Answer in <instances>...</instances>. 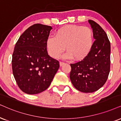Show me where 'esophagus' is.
I'll return each mask as SVG.
<instances>
[{"label":"esophagus","mask_w":121,"mask_h":121,"mask_svg":"<svg viewBox=\"0 0 121 121\" xmlns=\"http://www.w3.org/2000/svg\"><path fill=\"white\" fill-rule=\"evenodd\" d=\"M64 64H65V62H60V66H62V65H64Z\"/></svg>","instance_id":"1"}]
</instances>
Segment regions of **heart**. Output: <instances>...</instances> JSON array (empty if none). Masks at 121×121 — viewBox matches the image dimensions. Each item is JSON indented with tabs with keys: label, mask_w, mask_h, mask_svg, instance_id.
<instances>
[{
	"label": "heart",
	"mask_w": 121,
	"mask_h": 121,
	"mask_svg": "<svg viewBox=\"0 0 121 121\" xmlns=\"http://www.w3.org/2000/svg\"><path fill=\"white\" fill-rule=\"evenodd\" d=\"M94 44L93 30L88 27L72 25L58 30L55 37H48L46 47L49 55L57 59L65 49L63 59L82 60L91 52Z\"/></svg>",
	"instance_id": "heart-1"
}]
</instances>
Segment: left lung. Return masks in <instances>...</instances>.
Masks as SVG:
<instances>
[{"mask_svg": "<svg viewBox=\"0 0 121 121\" xmlns=\"http://www.w3.org/2000/svg\"><path fill=\"white\" fill-rule=\"evenodd\" d=\"M92 28L93 46L86 57L71 64L70 80L76 89L83 93H93L103 86L110 71L111 44L106 33L98 24L88 21Z\"/></svg>", "mask_w": 121, "mask_h": 121, "instance_id": "1", "label": "left lung"}]
</instances>
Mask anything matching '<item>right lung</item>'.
I'll list each match as a JSON object with an SVG mask.
<instances>
[{
  "mask_svg": "<svg viewBox=\"0 0 121 121\" xmlns=\"http://www.w3.org/2000/svg\"><path fill=\"white\" fill-rule=\"evenodd\" d=\"M52 27L35 24L19 37L12 55L13 74L24 93L36 94L47 89L59 69V62L50 57L46 41Z\"/></svg>",
  "mask_w": 121,
  "mask_h": 121,
  "instance_id": "right-lung-1",
  "label": "right lung"
}]
</instances>
